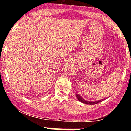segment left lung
Masks as SVG:
<instances>
[{
    "label": "left lung",
    "instance_id": "8db88e82",
    "mask_svg": "<svg viewBox=\"0 0 131 131\" xmlns=\"http://www.w3.org/2000/svg\"><path fill=\"white\" fill-rule=\"evenodd\" d=\"M76 96H77V97L78 98V100H79V101H81V102H83V103H85V104H97V103H99V102H102V100H103V99L102 100H98V101H95V102H88L86 101V100H83V99L80 96L79 94H76Z\"/></svg>",
    "mask_w": 131,
    "mask_h": 131
}]
</instances>
